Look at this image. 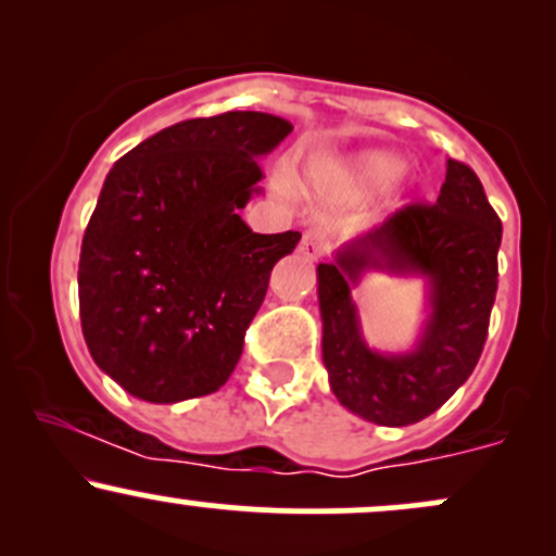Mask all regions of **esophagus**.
Listing matches in <instances>:
<instances>
[{
    "label": "esophagus",
    "instance_id": "obj_1",
    "mask_svg": "<svg viewBox=\"0 0 556 556\" xmlns=\"http://www.w3.org/2000/svg\"><path fill=\"white\" fill-rule=\"evenodd\" d=\"M298 251H300V256H305L311 261L321 258L324 251H327V232H324L321 227L305 229L303 240H300V245H298Z\"/></svg>",
    "mask_w": 556,
    "mask_h": 556
}]
</instances>
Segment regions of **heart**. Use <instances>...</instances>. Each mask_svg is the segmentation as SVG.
<instances>
[{"mask_svg":"<svg viewBox=\"0 0 556 556\" xmlns=\"http://www.w3.org/2000/svg\"><path fill=\"white\" fill-rule=\"evenodd\" d=\"M394 172V159L379 151H368L344 164H316L311 182L337 195H361L384 182Z\"/></svg>","mask_w":556,"mask_h":556,"instance_id":"heart-1","label":"heart"}]
</instances>
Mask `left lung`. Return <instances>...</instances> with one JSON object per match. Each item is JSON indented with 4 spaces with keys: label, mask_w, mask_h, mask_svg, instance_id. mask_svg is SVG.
Wrapping results in <instances>:
<instances>
[{
    "label": "left lung",
    "mask_w": 556,
    "mask_h": 556,
    "mask_svg": "<svg viewBox=\"0 0 556 556\" xmlns=\"http://www.w3.org/2000/svg\"><path fill=\"white\" fill-rule=\"evenodd\" d=\"M502 222L468 164L446 159L442 193L410 203L381 227L318 264L321 353L334 397L379 426H410L431 416L473 374L496 298ZM379 268L430 282L432 314L416 351L384 356L362 340L349 290Z\"/></svg>",
    "instance_id": "obj_1"
}]
</instances>
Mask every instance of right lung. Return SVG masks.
<instances>
[{
    "label": "right lung",
    "mask_w": 556,
    "mask_h": 556,
    "mask_svg": "<svg viewBox=\"0 0 556 556\" xmlns=\"http://www.w3.org/2000/svg\"><path fill=\"white\" fill-rule=\"evenodd\" d=\"M290 132L264 112L185 119L106 175L83 235L80 327L132 397H203L238 366L274 264L300 240L253 232L238 212L258 193V159Z\"/></svg>",
    "instance_id": "right-lung-1"
}]
</instances>
